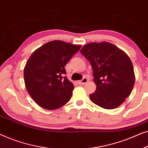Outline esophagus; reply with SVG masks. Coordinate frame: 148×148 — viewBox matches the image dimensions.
Instances as JSON below:
<instances>
[{"mask_svg":"<svg viewBox=\"0 0 148 148\" xmlns=\"http://www.w3.org/2000/svg\"><path fill=\"white\" fill-rule=\"evenodd\" d=\"M88 78L84 77V79H83L79 81V82H78V84H80V85H84V84H86V83H88Z\"/></svg>","mask_w":148,"mask_h":148,"instance_id":"esophagus-1","label":"esophagus"}]
</instances>
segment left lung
<instances>
[{
	"mask_svg": "<svg viewBox=\"0 0 148 148\" xmlns=\"http://www.w3.org/2000/svg\"><path fill=\"white\" fill-rule=\"evenodd\" d=\"M80 52L90 61L96 90L90 95L92 102L105 109H114L125 102L132 92L135 73L129 56L107 42H92Z\"/></svg>",
	"mask_w": 148,
	"mask_h": 148,
	"instance_id": "8db88e82",
	"label": "left lung"
}]
</instances>
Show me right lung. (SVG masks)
<instances>
[{
  "mask_svg": "<svg viewBox=\"0 0 148 148\" xmlns=\"http://www.w3.org/2000/svg\"><path fill=\"white\" fill-rule=\"evenodd\" d=\"M80 45L54 40L36 50L24 67L25 88L32 99L46 110H55L71 98L74 86L66 76L64 66Z\"/></svg>",
  "mask_w": 148,
  "mask_h": 148,
  "instance_id": "right-lung-1",
  "label": "right lung"
}]
</instances>
